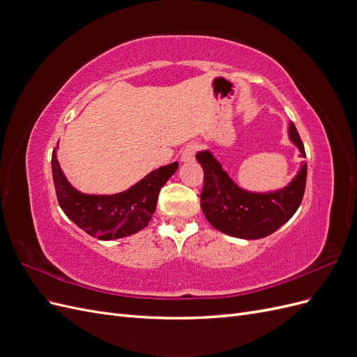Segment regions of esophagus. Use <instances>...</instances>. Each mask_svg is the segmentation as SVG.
Returning a JSON list of instances; mask_svg holds the SVG:
<instances>
[{"label": "esophagus", "mask_w": 357, "mask_h": 357, "mask_svg": "<svg viewBox=\"0 0 357 357\" xmlns=\"http://www.w3.org/2000/svg\"><path fill=\"white\" fill-rule=\"evenodd\" d=\"M195 153H197V146L195 144H188L185 147V150L181 152V160L183 162H192L195 159Z\"/></svg>", "instance_id": "34e87169"}]
</instances>
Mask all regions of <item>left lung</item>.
Wrapping results in <instances>:
<instances>
[{
    "instance_id": "8db88e82",
    "label": "left lung",
    "mask_w": 357,
    "mask_h": 357,
    "mask_svg": "<svg viewBox=\"0 0 357 357\" xmlns=\"http://www.w3.org/2000/svg\"><path fill=\"white\" fill-rule=\"evenodd\" d=\"M287 134L301 156L305 158L294 122L289 123ZM197 159L204 169L201 208L205 219L213 228L235 238L259 240L271 235L296 213L304 198L305 162L287 186L271 192H252L236 185L210 150H201Z\"/></svg>"
}]
</instances>
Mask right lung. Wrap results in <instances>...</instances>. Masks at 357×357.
<instances>
[{
  "mask_svg": "<svg viewBox=\"0 0 357 357\" xmlns=\"http://www.w3.org/2000/svg\"><path fill=\"white\" fill-rule=\"evenodd\" d=\"M56 149L52 153V174L61 208L80 229L102 241L123 238L144 229L156 210L160 188L178 168V162H172L149 172L123 192L89 195L71 186L61 169Z\"/></svg>",
  "mask_w": 357,
  "mask_h": 357,
  "instance_id": "1",
  "label": "right lung"
}]
</instances>
